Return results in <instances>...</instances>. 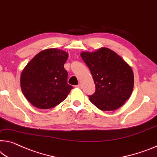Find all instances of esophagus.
Instances as JSON below:
<instances>
[{"instance_id":"1","label":"esophagus","mask_w":157,"mask_h":157,"mask_svg":"<svg viewBox=\"0 0 157 157\" xmlns=\"http://www.w3.org/2000/svg\"><path fill=\"white\" fill-rule=\"evenodd\" d=\"M76 88H81L82 86H81V83H79V84H78V85H76Z\"/></svg>"}]
</instances>
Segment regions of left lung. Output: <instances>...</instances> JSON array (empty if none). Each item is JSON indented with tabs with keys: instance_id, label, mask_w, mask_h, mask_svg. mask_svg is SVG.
Wrapping results in <instances>:
<instances>
[{
	"instance_id": "1",
	"label": "left lung",
	"mask_w": 157,
	"mask_h": 157,
	"mask_svg": "<svg viewBox=\"0 0 157 157\" xmlns=\"http://www.w3.org/2000/svg\"><path fill=\"white\" fill-rule=\"evenodd\" d=\"M81 58L90 69L95 91L89 99L102 111L119 109L131 95L134 76L131 67L115 52L102 48L94 52H83Z\"/></svg>"
}]
</instances>
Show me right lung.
<instances>
[{
	"mask_svg": "<svg viewBox=\"0 0 157 157\" xmlns=\"http://www.w3.org/2000/svg\"><path fill=\"white\" fill-rule=\"evenodd\" d=\"M67 52L56 48L38 53L21 73V88L29 102L38 109H50L67 98L73 87L67 83L64 64Z\"/></svg>",
	"mask_w": 157,
	"mask_h": 157,
	"instance_id": "obj_1",
	"label": "right lung"
}]
</instances>
